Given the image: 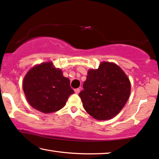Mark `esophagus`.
I'll return each instance as SVG.
<instances>
[{
  "label": "esophagus",
  "mask_w": 159,
  "mask_h": 159,
  "mask_svg": "<svg viewBox=\"0 0 159 159\" xmlns=\"http://www.w3.org/2000/svg\"><path fill=\"white\" fill-rule=\"evenodd\" d=\"M75 93L76 94H78L80 92V89H79V88H77V89H75Z\"/></svg>",
  "instance_id": "obj_1"
}]
</instances>
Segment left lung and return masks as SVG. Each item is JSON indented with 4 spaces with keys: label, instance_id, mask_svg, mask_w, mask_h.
<instances>
[{
    "label": "left lung",
    "instance_id": "obj_1",
    "mask_svg": "<svg viewBox=\"0 0 159 159\" xmlns=\"http://www.w3.org/2000/svg\"><path fill=\"white\" fill-rule=\"evenodd\" d=\"M79 96L84 110L99 120L116 117L125 106L130 93V80L117 64L103 61L89 70Z\"/></svg>",
    "mask_w": 159,
    "mask_h": 159
}]
</instances>
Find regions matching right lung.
I'll return each instance as SVG.
<instances>
[{"label":"right lung","mask_w":159,"mask_h":159,"mask_svg":"<svg viewBox=\"0 0 159 159\" xmlns=\"http://www.w3.org/2000/svg\"><path fill=\"white\" fill-rule=\"evenodd\" d=\"M23 89L30 105L43 113L61 109L70 95L75 93L70 80L51 61L31 68L24 77Z\"/></svg>","instance_id":"right-lung-1"}]
</instances>
